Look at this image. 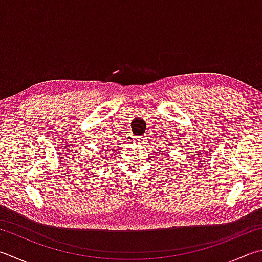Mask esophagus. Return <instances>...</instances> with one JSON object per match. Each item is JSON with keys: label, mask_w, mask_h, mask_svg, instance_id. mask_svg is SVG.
Here are the masks:
<instances>
[{"label": "esophagus", "mask_w": 262, "mask_h": 262, "mask_svg": "<svg viewBox=\"0 0 262 262\" xmlns=\"http://www.w3.org/2000/svg\"><path fill=\"white\" fill-rule=\"evenodd\" d=\"M146 139H147L146 137H138L137 141H139V142H141V144H144V142L146 141Z\"/></svg>", "instance_id": "esophagus-1"}]
</instances>
